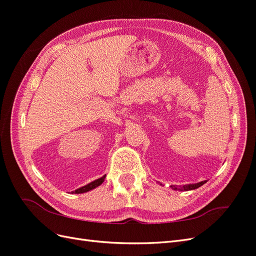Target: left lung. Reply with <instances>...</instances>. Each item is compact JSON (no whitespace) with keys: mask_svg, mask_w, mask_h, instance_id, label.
Here are the masks:
<instances>
[{"mask_svg":"<svg viewBox=\"0 0 256 256\" xmlns=\"http://www.w3.org/2000/svg\"><path fill=\"white\" fill-rule=\"evenodd\" d=\"M205 182H206V180H204V182H198V184H194L184 186L182 189H184V191H188V190H193V189H196V188L200 187V186H203ZM171 188H172V189H174V190H176V189H177V188L175 187V186H171Z\"/></svg>","mask_w":256,"mask_h":256,"instance_id":"left-lung-1","label":"left lung"}]
</instances>
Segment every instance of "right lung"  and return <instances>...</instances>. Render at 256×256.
<instances>
[{
    "label": "right lung",
    "mask_w": 256,
    "mask_h": 256,
    "mask_svg": "<svg viewBox=\"0 0 256 256\" xmlns=\"http://www.w3.org/2000/svg\"><path fill=\"white\" fill-rule=\"evenodd\" d=\"M104 178H106V175L102 176V178H99V180H94V182H92L90 184L84 186V187H81L79 189H76L74 191V193H84V192H88V191H90L92 189H94V188L98 187V186H100L104 182Z\"/></svg>",
    "instance_id": "1"
}]
</instances>
